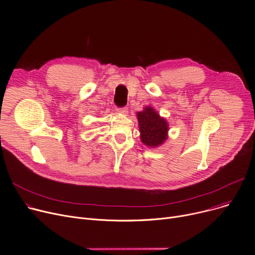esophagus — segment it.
<instances>
[{
	"instance_id": "esophagus-1",
	"label": "esophagus",
	"mask_w": 255,
	"mask_h": 255,
	"mask_svg": "<svg viewBox=\"0 0 255 255\" xmlns=\"http://www.w3.org/2000/svg\"><path fill=\"white\" fill-rule=\"evenodd\" d=\"M117 113L120 115H126L128 113V109L127 107H119L117 109Z\"/></svg>"
}]
</instances>
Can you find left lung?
Wrapping results in <instances>:
<instances>
[{
    "label": "left lung",
    "instance_id": "1",
    "mask_svg": "<svg viewBox=\"0 0 255 255\" xmlns=\"http://www.w3.org/2000/svg\"><path fill=\"white\" fill-rule=\"evenodd\" d=\"M136 116L142 143L150 148H156L166 140L168 124L153 107H144V110L138 112Z\"/></svg>",
    "mask_w": 255,
    "mask_h": 255
}]
</instances>
